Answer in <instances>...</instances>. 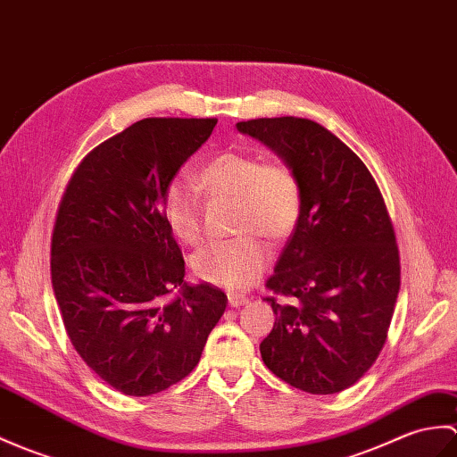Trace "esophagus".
I'll return each instance as SVG.
<instances>
[{
    "label": "esophagus",
    "mask_w": 457,
    "mask_h": 457,
    "mask_svg": "<svg viewBox=\"0 0 457 457\" xmlns=\"http://www.w3.org/2000/svg\"><path fill=\"white\" fill-rule=\"evenodd\" d=\"M228 302H229L231 307H239V305H245L249 300L245 298V295H241V294H229L228 295Z\"/></svg>",
    "instance_id": "esophagus-1"
}]
</instances>
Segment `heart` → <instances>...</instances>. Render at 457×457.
I'll use <instances>...</instances> for the list:
<instances>
[{"mask_svg": "<svg viewBox=\"0 0 457 457\" xmlns=\"http://www.w3.org/2000/svg\"><path fill=\"white\" fill-rule=\"evenodd\" d=\"M198 187L208 195L237 198V239L212 243L193 257L200 280L228 290H245L269 261V245L257 233L272 241L290 236L302 214V187L295 173L280 162H264L257 154L226 150L200 167ZM163 220L185 245L203 237L198 200L185 180L175 179L163 195Z\"/></svg>", "mask_w": 457, "mask_h": 457, "instance_id": "obj_1", "label": "heart"}]
</instances>
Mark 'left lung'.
I'll list each match as a JSON object with an SVG mask.
<instances>
[{
    "label": "left lung",
    "mask_w": 457,
    "mask_h": 457,
    "mask_svg": "<svg viewBox=\"0 0 457 457\" xmlns=\"http://www.w3.org/2000/svg\"><path fill=\"white\" fill-rule=\"evenodd\" d=\"M295 173L302 214L267 286L277 315L261 343L274 376L307 394H338L384 348L401 267L395 233L374 177L325 126L295 116L237 122Z\"/></svg>",
    "instance_id": "1"
}]
</instances>
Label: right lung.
<instances>
[{
  "mask_svg": "<svg viewBox=\"0 0 457 457\" xmlns=\"http://www.w3.org/2000/svg\"><path fill=\"white\" fill-rule=\"evenodd\" d=\"M216 119H144L83 159L52 236L63 327L95 374L124 395L171 387L198 364L228 295L188 286L163 195Z\"/></svg>",
  "mask_w": 457,
  "mask_h": 457,
  "instance_id": "1",
  "label": "right lung"
}]
</instances>
